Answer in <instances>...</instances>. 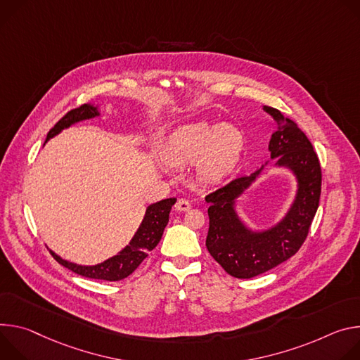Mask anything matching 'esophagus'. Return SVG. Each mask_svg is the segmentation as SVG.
<instances>
[{"instance_id":"obj_1","label":"esophagus","mask_w":360,"mask_h":360,"mask_svg":"<svg viewBox=\"0 0 360 360\" xmlns=\"http://www.w3.org/2000/svg\"><path fill=\"white\" fill-rule=\"evenodd\" d=\"M174 209L177 212H187L190 209V203H188V200H186V198H179L174 205Z\"/></svg>"}]
</instances>
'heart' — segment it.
<instances>
[{"label":"heart","mask_w":360,"mask_h":360,"mask_svg":"<svg viewBox=\"0 0 360 360\" xmlns=\"http://www.w3.org/2000/svg\"><path fill=\"white\" fill-rule=\"evenodd\" d=\"M243 147V136L231 124L194 123L177 130L166 148L167 163L177 167L194 165L206 183L221 180L236 166Z\"/></svg>","instance_id":"b5f03b06"}]
</instances>
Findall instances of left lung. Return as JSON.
<instances>
[{
	"mask_svg": "<svg viewBox=\"0 0 360 360\" xmlns=\"http://www.w3.org/2000/svg\"><path fill=\"white\" fill-rule=\"evenodd\" d=\"M277 124L269 150L276 165L289 167L297 179V194L285 219L274 227L255 233L234 210V200L260 174L262 169L231 180L206 195L210 203L206 248L213 259L233 277L250 278L290 259L304 243L319 207L322 170L316 151L293 120L277 108L263 105Z\"/></svg>",
	"mask_w": 360,
	"mask_h": 360,
	"instance_id": "left-lung-1",
	"label": "left lung"
}]
</instances>
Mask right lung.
<instances>
[{
    "mask_svg": "<svg viewBox=\"0 0 360 360\" xmlns=\"http://www.w3.org/2000/svg\"><path fill=\"white\" fill-rule=\"evenodd\" d=\"M98 115L97 107L83 104L71 111H68L60 122L49 131L47 140L58 134L61 130L70 127L71 124L82 122V120L93 118ZM46 140V141H47ZM176 203V198H166V200L157 202L147 207L144 220L141 221L137 233L131 238V242L127 248H124L117 256L96 264V266H79L75 263H70L67 260H63L60 256H57L54 252L50 250L53 257L64 267L70 269L71 271L84 276L89 278H98V281H107V282H117L122 278L130 276L140 263L147 257L148 252H151L160 242V238L163 236L165 227L169 223V214L172 210V206Z\"/></svg>",
    "mask_w": 360,
    "mask_h": 360,
    "instance_id": "obj_1",
    "label": "right lung"
}]
</instances>
